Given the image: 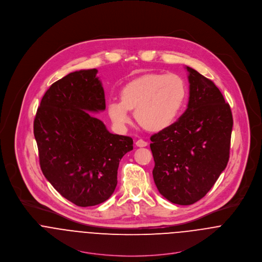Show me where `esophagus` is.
<instances>
[{
	"instance_id": "34e87169",
	"label": "esophagus",
	"mask_w": 262,
	"mask_h": 262,
	"mask_svg": "<svg viewBox=\"0 0 262 262\" xmlns=\"http://www.w3.org/2000/svg\"><path fill=\"white\" fill-rule=\"evenodd\" d=\"M135 144H136V146H137V147H146V146L148 145V143H147L146 141L142 140V139H139V140H137Z\"/></svg>"
}]
</instances>
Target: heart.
<instances>
[{"label": "heart", "instance_id": "obj_1", "mask_svg": "<svg viewBox=\"0 0 262 262\" xmlns=\"http://www.w3.org/2000/svg\"><path fill=\"white\" fill-rule=\"evenodd\" d=\"M186 96V83L179 75L149 73L124 84L120 102L110 101L107 111L118 127L126 126L130 121L128 111H134L139 126L149 132H160L174 122Z\"/></svg>", "mask_w": 262, "mask_h": 262}]
</instances>
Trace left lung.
I'll list each match as a JSON object with an SVG mask.
<instances>
[{
    "label": "left lung",
    "instance_id": "8db88e82",
    "mask_svg": "<svg viewBox=\"0 0 262 262\" xmlns=\"http://www.w3.org/2000/svg\"><path fill=\"white\" fill-rule=\"evenodd\" d=\"M187 110L150 137L153 180L169 202L191 205L206 195L227 166L233 118L216 84L187 67Z\"/></svg>",
    "mask_w": 262,
    "mask_h": 262
}]
</instances>
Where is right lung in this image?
I'll return each mask as SVG.
<instances>
[{"instance_id":"right-lung-1","label":"right lung","mask_w":262,"mask_h":262,"mask_svg":"<svg viewBox=\"0 0 262 262\" xmlns=\"http://www.w3.org/2000/svg\"><path fill=\"white\" fill-rule=\"evenodd\" d=\"M98 71L81 70L55 81L34 119L39 162L46 180L78 207L107 201L117 186L121 158L133 139L110 133L89 112L106 109Z\"/></svg>"}]
</instances>
